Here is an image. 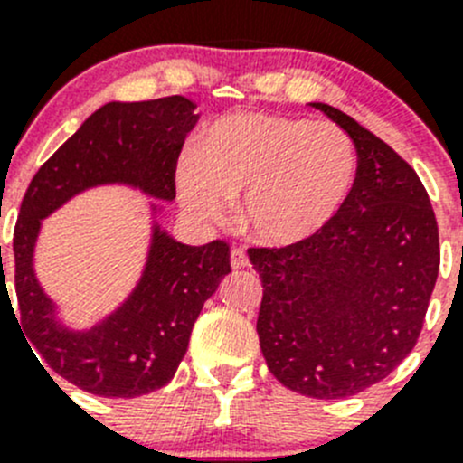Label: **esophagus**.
<instances>
[{"instance_id":"34e87169","label":"esophagus","mask_w":463,"mask_h":463,"mask_svg":"<svg viewBox=\"0 0 463 463\" xmlns=\"http://www.w3.org/2000/svg\"><path fill=\"white\" fill-rule=\"evenodd\" d=\"M249 255L244 253V249H232L231 250V267L232 269H244L249 267Z\"/></svg>"}]
</instances>
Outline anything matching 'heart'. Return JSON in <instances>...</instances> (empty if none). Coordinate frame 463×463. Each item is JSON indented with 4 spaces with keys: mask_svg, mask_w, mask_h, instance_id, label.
<instances>
[{
    "mask_svg": "<svg viewBox=\"0 0 463 463\" xmlns=\"http://www.w3.org/2000/svg\"><path fill=\"white\" fill-rule=\"evenodd\" d=\"M357 181V149L330 122L231 112L178 165L183 205L219 223L244 192L241 222L258 241L291 246L326 231Z\"/></svg>",
    "mask_w": 463,
    "mask_h": 463,
    "instance_id": "1",
    "label": "heart"
}]
</instances>
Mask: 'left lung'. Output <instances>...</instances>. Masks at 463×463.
<instances>
[{"label":"left lung","instance_id":"left-lung-1","mask_svg":"<svg viewBox=\"0 0 463 463\" xmlns=\"http://www.w3.org/2000/svg\"><path fill=\"white\" fill-rule=\"evenodd\" d=\"M351 136L357 181L317 237L249 249L262 278L260 348L309 398H348L387 378L423 330L439 276V228L414 169L345 112L312 103Z\"/></svg>","mask_w":463,"mask_h":463}]
</instances>
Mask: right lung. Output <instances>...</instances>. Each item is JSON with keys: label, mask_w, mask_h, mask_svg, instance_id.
Listing matches in <instances>:
<instances>
[{"label": "right lung", "mask_w": 463, "mask_h": 463, "mask_svg": "<svg viewBox=\"0 0 463 463\" xmlns=\"http://www.w3.org/2000/svg\"><path fill=\"white\" fill-rule=\"evenodd\" d=\"M194 108L178 94L106 103L38 169L22 201L13 235L22 327L49 369L94 396H145L174 378L203 303L231 273V249L222 240L181 244L160 226L163 203H151V240L140 280L112 312L92 327L76 330L61 321L58 305L35 276L43 219L80 192L101 185L174 201L178 156L199 122ZM0 285H6L4 276Z\"/></svg>", "instance_id": "obj_1"}]
</instances>
